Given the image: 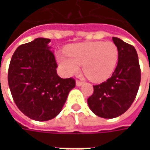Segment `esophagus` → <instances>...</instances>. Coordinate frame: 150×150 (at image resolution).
Returning <instances> with one entry per match:
<instances>
[{
    "instance_id": "34e87169",
    "label": "esophagus",
    "mask_w": 150,
    "mask_h": 150,
    "mask_svg": "<svg viewBox=\"0 0 150 150\" xmlns=\"http://www.w3.org/2000/svg\"><path fill=\"white\" fill-rule=\"evenodd\" d=\"M83 83V82L80 81V80H76V85L78 86V87H79V86H81L82 84Z\"/></svg>"
}]
</instances>
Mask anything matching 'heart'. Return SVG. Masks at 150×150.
I'll list each match as a JSON object with an SVG mask.
<instances>
[{
    "instance_id": "obj_1",
    "label": "heart",
    "mask_w": 150,
    "mask_h": 150,
    "mask_svg": "<svg viewBox=\"0 0 150 150\" xmlns=\"http://www.w3.org/2000/svg\"><path fill=\"white\" fill-rule=\"evenodd\" d=\"M67 54H58L63 72L73 75L83 66L84 75L93 82H103L112 74L119 58V50L112 42H91L69 46Z\"/></svg>"
}]
</instances>
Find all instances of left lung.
Returning <instances> with one entry per match:
<instances>
[{
	"label": "left lung",
	"mask_w": 150,
	"mask_h": 150,
	"mask_svg": "<svg viewBox=\"0 0 150 150\" xmlns=\"http://www.w3.org/2000/svg\"><path fill=\"white\" fill-rule=\"evenodd\" d=\"M119 50L118 62L110 78L94 85L88 99L89 108L103 118H115L129 109L135 100L141 83V68L134 46L112 37Z\"/></svg>",
	"instance_id": "obj_1"
}]
</instances>
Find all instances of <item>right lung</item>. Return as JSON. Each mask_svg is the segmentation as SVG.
Masks as SVG:
<instances>
[{"instance_id": "add662e5", "label": "right lung", "mask_w": 150, "mask_h": 150, "mask_svg": "<svg viewBox=\"0 0 150 150\" xmlns=\"http://www.w3.org/2000/svg\"><path fill=\"white\" fill-rule=\"evenodd\" d=\"M50 42L38 38L19 46L8 67V87L14 103L23 114L38 121L58 116L75 87V79H62L57 74Z\"/></svg>"}]
</instances>
